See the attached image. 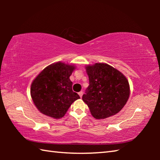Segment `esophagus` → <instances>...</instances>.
<instances>
[{"mask_svg":"<svg viewBox=\"0 0 160 160\" xmlns=\"http://www.w3.org/2000/svg\"><path fill=\"white\" fill-rule=\"evenodd\" d=\"M82 94H83L82 92H78V94H79V96H80V97H82Z\"/></svg>","mask_w":160,"mask_h":160,"instance_id":"obj_1","label":"esophagus"}]
</instances>
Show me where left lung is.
<instances>
[{"label":"left lung","instance_id":"1","mask_svg":"<svg viewBox=\"0 0 160 160\" xmlns=\"http://www.w3.org/2000/svg\"><path fill=\"white\" fill-rule=\"evenodd\" d=\"M90 85L82 100L92 116L104 119L116 114L125 106L130 96V85L125 75L104 63L86 65Z\"/></svg>","mask_w":160,"mask_h":160}]
</instances>
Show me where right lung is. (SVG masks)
<instances>
[{"instance_id":"obj_1","label":"right lung","mask_w":160,"mask_h":160,"mask_svg":"<svg viewBox=\"0 0 160 160\" xmlns=\"http://www.w3.org/2000/svg\"><path fill=\"white\" fill-rule=\"evenodd\" d=\"M76 68L74 64L58 61L42 70L32 81L30 94L37 109L44 115L61 118L80 96L72 90L70 76Z\"/></svg>"}]
</instances>
